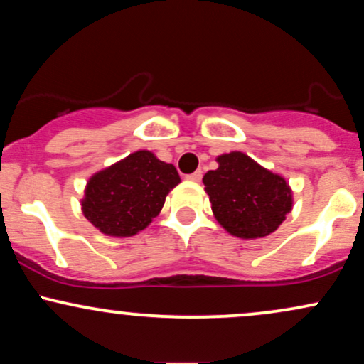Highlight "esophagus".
Here are the masks:
<instances>
[{
  "label": "esophagus",
  "instance_id": "esophagus-1",
  "mask_svg": "<svg viewBox=\"0 0 364 364\" xmlns=\"http://www.w3.org/2000/svg\"><path fill=\"white\" fill-rule=\"evenodd\" d=\"M202 176H203V173L202 171H195V173H191V174H188V179H191V181H200V179H202Z\"/></svg>",
  "mask_w": 364,
  "mask_h": 364
}]
</instances>
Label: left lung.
Returning a JSON list of instances; mask_svg holds the SVG:
<instances>
[{
    "instance_id": "8db88e82",
    "label": "left lung",
    "mask_w": 364,
    "mask_h": 364,
    "mask_svg": "<svg viewBox=\"0 0 364 364\" xmlns=\"http://www.w3.org/2000/svg\"><path fill=\"white\" fill-rule=\"evenodd\" d=\"M219 168L203 176L215 219L232 236L243 240L269 236L292 208L286 179L245 156L231 152L217 157Z\"/></svg>"
}]
</instances>
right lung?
I'll return each instance as SVG.
<instances>
[{
    "instance_id": "add662e5",
    "label": "right lung",
    "mask_w": 364,
    "mask_h": 364,
    "mask_svg": "<svg viewBox=\"0 0 364 364\" xmlns=\"http://www.w3.org/2000/svg\"><path fill=\"white\" fill-rule=\"evenodd\" d=\"M179 181L173 164L139 150L89 179L83 215L104 235L133 236L152 223Z\"/></svg>"
}]
</instances>
